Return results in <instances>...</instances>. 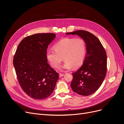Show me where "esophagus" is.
Listing matches in <instances>:
<instances>
[{
    "label": "esophagus",
    "instance_id": "34e87169",
    "mask_svg": "<svg viewBox=\"0 0 124 124\" xmlns=\"http://www.w3.org/2000/svg\"><path fill=\"white\" fill-rule=\"evenodd\" d=\"M63 76H64V74H63V73H59V76L60 78L63 77Z\"/></svg>",
    "mask_w": 124,
    "mask_h": 124
}]
</instances>
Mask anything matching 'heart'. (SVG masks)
<instances>
[{
    "label": "heart",
    "mask_w": 124,
    "mask_h": 124,
    "mask_svg": "<svg viewBox=\"0 0 124 124\" xmlns=\"http://www.w3.org/2000/svg\"><path fill=\"white\" fill-rule=\"evenodd\" d=\"M54 48H48L46 57L50 65L55 68L61 66L63 57L65 61L62 68L77 69L83 64L86 52L84 41L80 38H65L55 43Z\"/></svg>",
    "instance_id": "obj_1"
}]
</instances>
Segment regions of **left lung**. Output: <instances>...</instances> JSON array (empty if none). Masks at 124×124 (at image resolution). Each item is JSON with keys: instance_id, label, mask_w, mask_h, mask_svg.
Here are the masks:
<instances>
[{"instance_id": "obj_1", "label": "left lung", "mask_w": 124, "mask_h": 124, "mask_svg": "<svg viewBox=\"0 0 124 124\" xmlns=\"http://www.w3.org/2000/svg\"><path fill=\"white\" fill-rule=\"evenodd\" d=\"M66 35H78L86 44V55L83 65L72 73L71 87L78 95L89 96L100 87L107 73V57L106 51L97 37L85 31L68 32Z\"/></svg>"}]
</instances>
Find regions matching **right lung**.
<instances>
[{
    "label": "right lung",
    "mask_w": 124,
    "mask_h": 124,
    "mask_svg": "<svg viewBox=\"0 0 124 124\" xmlns=\"http://www.w3.org/2000/svg\"><path fill=\"white\" fill-rule=\"evenodd\" d=\"M56 37L53 33L26 37L18 44L13 66L24 92L36 99L46 98L53 93L58 73L47 63L46 51Z\"/></svg>",
    "instance_id": "1"
}]
</instances>
